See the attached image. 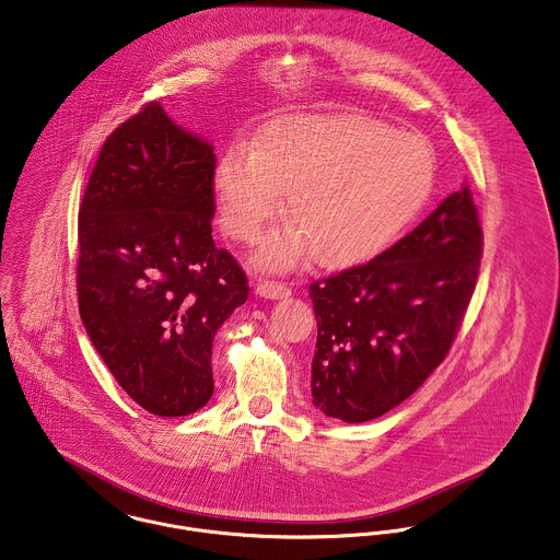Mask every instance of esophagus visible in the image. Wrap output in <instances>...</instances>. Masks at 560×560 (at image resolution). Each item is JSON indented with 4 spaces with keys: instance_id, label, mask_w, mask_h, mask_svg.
<instances>
[{
    "instance_id": "1",
    "label": "esophagus",
    "mask_w": 560,
    "mask_h": 560,
    "mask_svg": "<svg viewBox=\"0 0 560 560\" xmlns=\"http://www.w3.org/2000/svg\"><path fill=\"white\" fill-rule=\"evenodd\" d=\"M256 294H260L262 298H270V300H277V298L290 296L292 290L285 283H281V281L260 279L258 285H256Z\"/></svg>"
}]
</instances>
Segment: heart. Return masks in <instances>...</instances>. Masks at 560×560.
Segmentation results:
<instances>
[{"mask_svg":"<svg viewBox=\"0 0 560 560\" xmlns=\"http://www.w3.org/2000/svg\"><path fill=\"white\" fill-rule=\"evenodd\" d=\"M435 156L412 132L358 114L272 120L256 143L236 139L213 168L224 231L262 236L285 205L296 226L270 236L258 262L292 266L311 249L326 266H355L385 252L425 207Z\"/></svg>","mask_w":560,"mask_h":560,"instance_id":"obj_1","label":"heart"}]
</instances>
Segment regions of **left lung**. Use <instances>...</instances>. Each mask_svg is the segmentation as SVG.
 I'll use <instances>...</instances> for the list:
<instances>
[{
    "label": "left lung",
    "instance_id": "1",
    "mask_svg": "<svg viewBox=\"0 0 560 560\" xmlns=\"http://www.w3.org/2000/svg\"><path fill=\"white\" fill-rule=\"evenodd\" d=\"M480 258L478 209L463 186L387 252L313 281V404L363 423L415 394L453 347Z\"/></svg>",
    "mask_w": 560,
    "mask_h": 560
}]
</instances>
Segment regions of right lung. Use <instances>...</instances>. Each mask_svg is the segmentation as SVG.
Masks as SVG:
<instances>
[{
    "mask_svg": "<svg viewBox=\"0 0 560 560\" xmlns=\"http://www.w3.org/2000/svg\"><path fill=\"white\" fill-rule=\"evenodd\" d=\"M215 154L145 103L101 148L78 215V306L118 385L159 417L213 395L215 331L247 277L211 236Z\"/></svg>",
    "mask_w": 560,
    "mask_h": 560,
    "instance_id": "obj_1",
    "label": "right lung"
}]
</instances>
